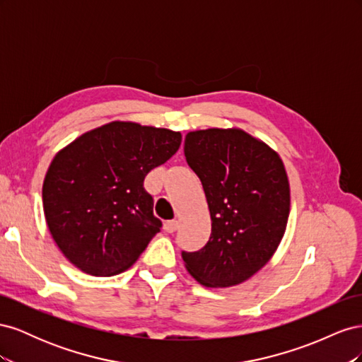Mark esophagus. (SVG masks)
I'll return each mask as SVG.
<instances>
[{
	"label": "esophagus",
	"instance_id": "34e87169",
	"mask_svg": "<svg viewBox=\"0 0 362 362\" xmlns=\"http://www.w3.org/2000/svg\"><path fill=\"white\" fill-rule=\"evenodd\" d=\"M163 228L166 233H175L178 229V221H166L164 222Z\"/></svg>",
	"mask_w": 362,
	"mask_h": 362
}]
</instances>
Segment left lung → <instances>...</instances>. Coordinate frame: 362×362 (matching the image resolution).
<instances>
[{
	"mask_svg": "<svg viewBox=\"0 0 362 362\" xmlns=\"http://www.w3.org/2000/svg\"><path fill=\"white\" fill-rule=\"evenodd\" d=\"M184 156L198 175L211 216V235L182 252L185 269L205 287L242 284L264 267L286 233L290 184L279 156L238 128L192 131Z\"/></svg>",
	"mask_w": 362,
	"mask_h": 362,
	"instance_id": "left-lung-1",
	"label": "left lung"
}]
</instances>
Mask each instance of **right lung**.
Segmentation results:
<instances>
[{
	"instance_id": "obj_1",
	"label": "right lung",
	"mask_w": 362,
	"mask_h": 362,
	"mask_svg": "<svg viewBox=\"0 0 362 362\" xmlns=\"http://www.w3.org/2000/svg\"><path fill=\"white\" fill-rule=\"evenodd\" d=\"M180 145L177 131L115 120L57 152L43 181V213L75 267L112 276L134 264L161 228L145 177Z\"/></svg>"
}]
</instances>
